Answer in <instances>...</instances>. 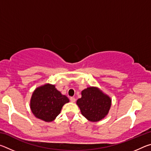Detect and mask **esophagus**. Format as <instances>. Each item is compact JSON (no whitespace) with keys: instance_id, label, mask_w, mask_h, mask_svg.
I'll return each instance as SVG.
<instances>
[{"instance_id":"1","label":"esophagus","mask_w":151,"mask_h":151,"mask_svg":"<svg viewBox=\"0 0 151 151\" xmlns=\"http://www.w3.org/2000/svg\"><path fill=\"white\" fill-rule=\"evenodd\" d=\"M70 101L71 102H72V103H75V101H76V99H75V97H70Z\"/></svg>"}]
</instances>
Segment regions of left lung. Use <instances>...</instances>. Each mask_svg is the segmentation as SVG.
Listing matches in <instances>:
<instances>
[{"label": "left lung", "instance_id": "left-lung-1", "mask_svg": "<svg viewBox=\"0 0 151 151\" xmlns=\"http://www.w3.org/2000/svg\"><path fill=\"white\" fill-rule=\"evenodd\" d=\"M82 97L76 104L83 115L88 121H101L109 111L111 105L110 97L102 93L99 88L88 87L82 91Z\"/></svg>", "mask_w": 151, "mask_h": 151}]
</instances>
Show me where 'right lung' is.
<instances>
[{
  "label": "right lung",
  "mask_w": 151,
  "mask_h": 151,
  "mask_svg": "<svg viewBox=\"0 0 151 151\" xmlns=\"http://www.w3.org/2000/svg\"><path fill=\"white\" fill-rule=\"evenodd\" d=\"M69 99L57 90L55 85L47 84L34 91L30 109L34 115L46 122H50L60 114L63 106Z\"/></svg>",
  "instance_id": "1"
}]
</instances>
